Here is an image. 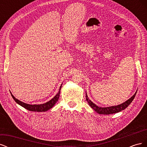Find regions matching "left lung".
<instances>
[{
  "instance_id": "obj_1",
  "label": "left lung",
  "mask_w": 147,
  "mask_h": 147,
  "mask_svg": "<svg viewBox=\"0 0 147 147\" xmlns=\"http://www.w3.org/2000/svg\"><path fill=\"white\" fill-rule=\"evenodd\" d=\"M137 91L136 92L135 94L131 97L130 99H129L126 102H123V103H122L121 104L115 105V106L108 107H99V106L96 105V104H94L90 99H89L88 97L86 94V101L88 102V103L89 104V105H90L92 109H94V110H95L96 112L97 113H98L99 114H103V115L113 114V113L121 112V110H123L126 108H127V107L129 105V104L132 102L133 99H134V97L136 95Z\"/></svg>"
}]
</instances>
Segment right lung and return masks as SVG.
Listing matches in <instances>:
<instances>
[{"mask_svg": "<svg viewBox=\"0 0 147 147\" xmlns=\"http://www.w3.org/2000/svg\"><path fill=\"white\" fill-rule=\"evenodd\" d=\"M61 86H62V84L59 88V92L57 93L56 95L54 97H53L52 99H51L50 100H49L48 102H46V103L43 104L30 105V104H26V103H24V102H23L19 100L18 99H16L15 97L13 96V95H12L11 93V92L10 93H11V96L13 98V99L15 100V101L16 102V103L23 107L25 108L26 109H27L29 111H32V112H46V111L48 110L49 109H51L55 105V104L56 103L57 101L58 100L59 97L60 96L59 94H60Z\"/></svg>", "mask_w": 147, "mask_h": 147, "instance_id": "add662e5", "label": "right lung"}]
</instances>
